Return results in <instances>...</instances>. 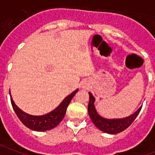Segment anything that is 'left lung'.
<instances>
[{
	"label": "left lung",
	"mask_w": 155,
	"mask_h": 155,
	"mask_svg": "<svg viewBox=\"0 0 155 155\" xmlns=\"http://www.w3.org/2000/svg\"><path fill=\"white\" fill-rule=\"evenodd\" d=\"M89 94H90V101L88 104L89 115L91 117L92 122H94V124L99 130L107 134H116L126 130L135 120V118H137L142 108V106H141L135 113L126 118H119V119H107V118H102L98 115L94 106L95 98L91 92H89Z\"/></svg>",
	"instance_id": "left-lung-1"
}]
</instances>
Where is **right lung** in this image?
<instances>
[{
    "label": "right lung",
    "instance_id": "right-lung-1",
    "mask_svg": "<svg viewBox=\"0 0 155 155\" xmlns=\"http://www.w3.org/2000/svg\"><path fill=\"white\" fill-rule=\"evenodd\" d=\"M77 91L78 90H76L71 94H69L68 97H66L61 102V104L51 112L46 114L44 115H40V116L30 115L23 112L15 105V104L14 103L12 98V96L10 95L11 102H12V105L13 109L17 116L26 127L30 130H35V131H46V130H51L53 128L56 127L61 122L65 115L68 104L73 97L75 96V94L77 93Z\"/></svg>",
    "mask_w": 155,
    "mask_h": 155
}]
</instances>
